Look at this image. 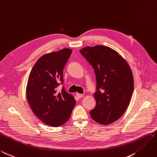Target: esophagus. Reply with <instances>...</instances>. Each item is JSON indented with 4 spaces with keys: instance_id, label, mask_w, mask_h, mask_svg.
Instances as JSON below:
<instances>
[{
    "instance_id": "34e87169",
    "label": "esophagus",
    "mask_w": 157,
    "mask_h": 157,
    "mask_svg": "<svg viewBox=\"0 0 157 157\" xmlns=\"http://www.w3.org/2000/svg\"><path fill=\"white\" fill-rule=\"evenodd\" d=\"M76 95H77V96L78 97V98H82V97L84 96V95H83V94H79V93H77V94H76Z\"/></svg>"
}]
</instances>
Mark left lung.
<instances>
[{
    "mask_svg": "<svg viewBox=\"0 0 157 157\" xmlns=\"http://www.w3.org/2000/svg\"><path fill=\"white\" fill-rule=\"evenodd\" d=\"M80 53L93 67L96 79V105L90 116L100 124H112L129 104L134 88L132 71L119 53L106 46L86 47Z\"/></svg>",
    "mask_w": 157,
    "mask_h": 157,
    "instance_id": "left-lung-1",
    "label": "left lung"
}]
</instances>
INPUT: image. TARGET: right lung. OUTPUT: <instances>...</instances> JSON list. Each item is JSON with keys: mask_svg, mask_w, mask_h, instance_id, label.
<instances>
[{"mask_svg": "<svg viewBox=\"0 0 157 157\" xmlns=\"http://www.w3.org/2000/svg\"><path fill=\"white\" fill-rule=\"evenodd\" d=\"M72 53L64 48L41 56L29 74L26 88L28 101L33 112L46 125L59 127L69 119L75 100L63 86V69ZM62 84L58 93L57 87Z\"/></svg>", "mask_w": 157, "mask_h": 157, "instance_id": "add662e5", "label": "right lung"}]
</instances>
